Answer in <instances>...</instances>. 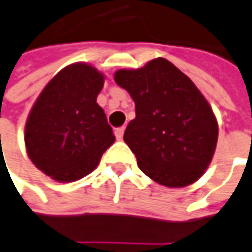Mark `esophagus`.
I'll return each instance as SVG.
<instances>
[{"instance_id":"esophagus-1","label":"esophagus","mask_w":252,"mask_h":252,"mask_svg":"<svg viewBox=\"0 0 252 252\" xmlns=\"http://www.w3.org/2000/svg\"><path fill=\"white\" fill-rule=\"evenodd\" d=\"M123 133H125V127H119V129H116L115 130V137H116V140H122V137H123Z\"/></svg>"}]
</instances>
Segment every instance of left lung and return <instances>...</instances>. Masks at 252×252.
Masks as SVG:
<instances>
[{"mask_svg": "<svg viewBox=\"0 0 252 252\" xmlns=\"http://www.w3.org/2000/svg\"><path fill=\"white\" fill-rule=\"evenodd\" d=\"M114 79L136 104L123 140L140 170L169 188L197 181L218 141V122L202 92L163 57L137 70H118Z\"/></svg>", "mask_w": 252, "mask_h": 252, "instance_id": "1", "label": "left lung"}]
</instances>
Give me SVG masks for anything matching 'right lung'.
Wrapping results in <instances>:
<instances>
[{
	"instance_id": "1",
	"label": "right lung",
	"mask_w": 252,
	"mask_h": 252,
	"mask_svg": "<svg viewBox=\"0 0 252 252\" xmlns=\"http://www.w3.org/2000/svg\"><path fill=\"white\" fill-rule=\"evenodd\" d=\"M103 72L74 63L50 79L30 109L24 144L36 169L57 182H72L96 169L115 136L97 96Z\"/></svg>"
}]
</instances>
